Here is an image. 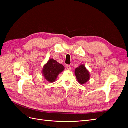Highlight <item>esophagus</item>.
Segmentation results:
<instances>
[{"mask_svg": "<svg viewBox=\"0 0 128 128\" xmlns=\"http://www.w3.org/2000/svg\"><path fill=\"white\" fill-rule=\"evenodd\" d=\"M66 68L68 70H70V69H71V67H70V65H66Z\"/></svg>", "mask_w": 128, "mask_h": 128, "instance_id": "esophagus-1", "label": "esophagus"}]
</instances>
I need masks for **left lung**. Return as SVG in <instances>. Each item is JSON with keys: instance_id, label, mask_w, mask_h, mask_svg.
<instances>
[{"instance_id": "8db88e82", "label": "left lung", "mask_w": 128, "mask_h": 128, "mask_svg": "<svg viewBox=\"0 0 128 128\" xmlns=\"http://www.w3.org/2000/svg\"><path fill=\"white\" fill-rule=\"evenodd\" d=\"M75 74L79 83L84 84L86 83L90 78L89 72L84 65H80L75 70Z\"/></svg>"}]
</instances>
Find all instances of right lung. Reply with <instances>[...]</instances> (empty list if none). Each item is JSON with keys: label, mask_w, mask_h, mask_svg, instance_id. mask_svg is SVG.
Returning <instances> with one entry per match:
<instances>
[{"label": "right lung", "mask_w": 128, "mask_h": 128, "mask_svg": "<svg viewBox=\"0 0 128 128\" xmlns=\"http://www.w3.org/2000/svg\"><path fill=\"white\" fill-rule=\"evenodd\" d=\"M64 67L53 60L50 59L43 67L42 74L44 78L50 83L54 82L60 73L64 70Z\"/></svg>", "instance_id": "right-lung-1"}]
</instances>
